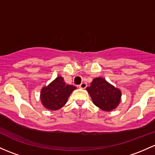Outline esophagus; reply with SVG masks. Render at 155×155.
Masks as SVG:
<instances>
[{
  "mask_svg": "<svg viewBox=\"0 0 155 155\" xmlns=\"http://www.w3.org/2000/svg\"><path fill=\"white\" fill-rule=\"evenodd\" d=\"M86 87H87V84H86L85 82H82V83H81V84H79V88H82V89H84V88H86Z\"/></svg>",
  "mask_w": 155,
  "mask_h": 155,
  "instance_id": "obj_1",
  "label": "esophagus"
}]
</instances>
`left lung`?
Here are the masks:
<instances>
[{
    "label": "left lung",
    "mask_w": 155,
    "mask_h": 155,
    "mask_svg": "<svg viewBox=\"0 0 155 155\" xmlns=\"http://www.w3.org/2000/svg\"><path fill=\"white\" fill-rule=\"evenodd\" d=\"M96 106L105 111H110L118 106L121 99V91L105 79L97 77L90 87L86 88Z\"/></svg>",
    "instance_id": "8db88e82"
}]
</instances>
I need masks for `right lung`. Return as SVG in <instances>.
Returning a JSON list of instances; mask_svg holds the SVG:
<instances>
[{
	"mask_svg": "<svg viewBox=\"0 0 155 155\" xmlns=\"http://www.w3.org/2000/svg\"><path fill=\"white\" fill-rule=\"evenodd\" d=\"M76 87L67 84L61 76H58L41 91V101L45 108L56 110L66 104L68 97Z\"/></svg>",
	"mask_w": 155,
	"mask_h": 155,
	"instance_id": "1",
	"label": "right lung"
}]
</instances>
